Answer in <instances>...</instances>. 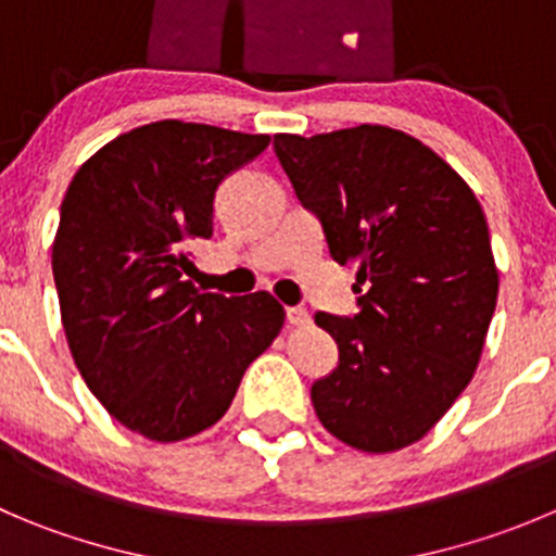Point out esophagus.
<instances>
[{
    "label": "esophagus",
    "instance_id": "34e87169",
    "mask_svg": "<svg viewBox=\"0 0 556 556\" xmlns=\"http://www.w3.org/2000/svg\"><path fill=\"white\" fill-rule=\"evenodd\" d=\"M287 321L292 327H308L311 314L305 308H287Z\"/></svg>",
    "mask_w": 556,
    "mask_h": 556
}]
</instances>
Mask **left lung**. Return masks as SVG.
<instances>
[{"label": "left lung", "instance_id": "1", "mask_svg": "<svg viewBox=\"0 0 556 556\" xmlns=\"http://www.w3.org/2000/svg\"><path fill=\"white\" fill-rule=\"evenodd\" d=\"M273 147L363 294L354 319L316 314L341 354L311 388L316 417L354 451L415 445L472 382L496 308L478 195L431 147L384 125L278 134Z\"/></svg>", "mask_w": 556, "mask_h": 556}]
</instances>
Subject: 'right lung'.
Returning a JSON list of instances; mask_svg holds the SVG:
<instances>
[{
  "label": "right lung",
  "mask_w": 556,
  "mask_h": 556,
  "mask_svg": "<svg viewBox=\"0 0 556 556\" xmlns=\"http://www.w3.org/2000/svg\"><path fill=\"white\" fill-rule=\"evenodd\" d=\"M267 144L161 119L100 147L65 193L51 264L67 346L105 412L152 442L215 426L287 319L269 292L224 298L185 278L220 179Z\"/></svg>",
  "instance_id": "add662e5"
}]
</instances>
